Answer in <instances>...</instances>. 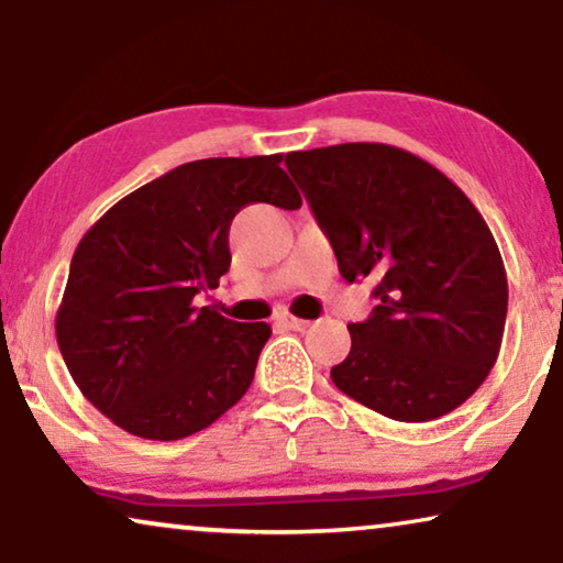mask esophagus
<instances>
[{
    "mask_svg": "<svg viewBox=\"0 0 563 563\" xmlns=\"http://www.w3.org/2000/svg\"><path fill=\"white\" fill-rule=\"evenodd\" d=\"M275 321H277V324L288 327V329H296V332H303V329L311 327V321L298 319V317H294V313H290V311H277V313H275Z\"/></svg>",
    "mask_w": 563,
    "mask_h": 563,
    "instance_id": "1",
    "label": "esophagus"
}]
</instances>
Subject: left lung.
I'll use <instances>...</instances> for the list:
<instances>
[{
	"instance_id": "obj_1",
	"label": "left lung",
	"mask_w": 563,
	"mask_h": 563,
	"mask_svg": "<svg viewBox=\"0 0 563 563\" xmlns=\"http://www.w3.org/2000/svg\"><path fill=\"white\" fill-rule=\"evenodd\" d=\"M286 164L344 280H376L378 306L347 327L334 386L399 422L459 409L497 363L507 319L505 262L482 213L430 162L388 144L290 152Z\"/></svg>"
}]
</instances>
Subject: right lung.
I'll return each instance as SVG.
<instances>
[{
  "label": "right lung",
  "mask_w": 563,
  "mask_h": 563,
  "mask_svg": "<svg viewBox=\"0 0 563 563\" xmlns=\"http://www.w3.org/2000/svg\"><path fill=\"white\" fill-rule=\"evenodd\" d=\"M283 154L179 164L118 200L81 236L56 311L74 384L120 430L183 440L242 399L273 329L195 296L231 265L229 229L252 203L301 208Z\"/></svg>",
  "instance_id": "obj_1"
}]
</instances>
